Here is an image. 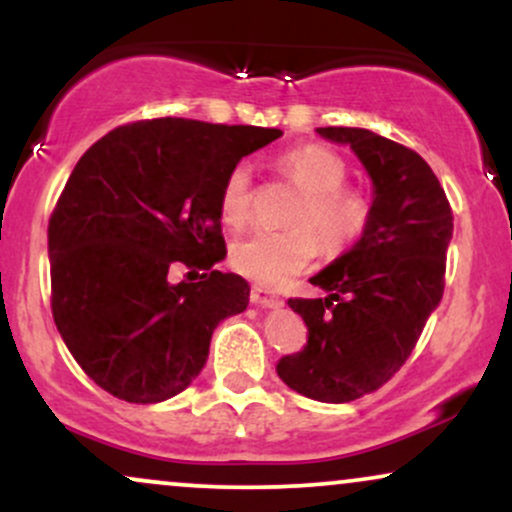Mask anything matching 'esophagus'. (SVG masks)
I'll return each mask as SVG.
<instances>
[{"label":"esophagus","mask_w":512,"mask_h":512,"mask_svg":"<svg viewBox=\"0 0 512 512\" xmlns=\"http://www.w3.org/2000/svg\"><path fill=\"white\" fill-rule=\"evenodd\" d=\"M250 303L260 305V308H281V305H284V298H279L272 291L262 289V286H252Z\"/></svg>","instance_id":"esophagus-1"}]
</instances>
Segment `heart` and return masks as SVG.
<instances>
[{
  "mask_svg": "<svg viewBox=\"0 0 512 512\" xmlns=\"http://www.w3.org/2000/svg\"><path fill=\"white\" fill-rule=\"evenodd\" d=\"M303 187L293 209L291 228H255L240 236L231 248V262L240 274L269 289L289 284L301 274L317 252V240L325 250H344L363 236L370 223V199L363 192L346 187L344 158L332 149L305 144L289 149L276 161ZM219 209L223 221L243 226L252 209V166L240 161L228 170L221 185Z\"/></svg>",
  "mask_w": 512,
  "mask_h": 512,
  "instance_id": "b5f03b06",
  "label": "heart"
}]
</instances>
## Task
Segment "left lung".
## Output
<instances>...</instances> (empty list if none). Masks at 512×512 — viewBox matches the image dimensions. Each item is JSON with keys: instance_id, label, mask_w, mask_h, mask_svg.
<instances>
[{"instance_id": "8db88e82", "label": "left lung", "mask_w": 512, "mask_h": 512, "mask_svg": "<svg viewBox=\"0 0 512 512\" xmlns=\"http://www.w3.org/2000/svg\"><path fill=\"white\" fill-rule=\"evenodd\" d=\"M346 144L373 182L370 223L354 248L310 276L325 298H291L308 344L276 373L298 395L344 404L383 387L404 366L445 286L452 211L416 151L370 129L317 127Z\"/></svg>"}]
</instances>
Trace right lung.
<instances>
[{"label": "right lung", "instance_id": "add662e5", "mask_svg": "<svg viewBox=\"0 0 512 512\" xmlns=\"http://www.w3.org/2000/svg\"><path fill=\"white\" fill-rule=\"evenodd\" d=\"M279 137L161 117L117 127L79 158L48 228L52 317L105 392L132 404L175 397L202 373L216 325L248 308V281L216 269L221 185ZM182 263L191 274L175 285Z\"/></svg>", "mask_w": 512, "mask_h": 512}]
</instances>
